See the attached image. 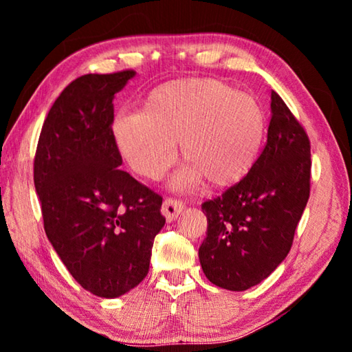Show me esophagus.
<instances>
[{
	"label": "esophagus",
	"mask_w": 352,
	"mask_h": 352,
	"mask_svg": "<svg viewBox=\"0 0 352 352\" xmlns=\"http://www.w3.org/2000/svg\"><path fill=\"white\" fill-rule=\"evenodd\" d=\"M184 204L182 200H177V199H172L168 197L163 201V206H162V212L163 216L166 217L168 222H172V220H175L178 214L183 211Z\"/></svg>",
	"instance_id": "34e87169"
}]
</instances>
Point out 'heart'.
I'll return each instance as SVG.
<instances>
[{"label": "heart", "instance_id": "heart-1", "mask_svg": "<svg viewBox=\"0 0 352 352\" xmlns=\"http://www.w3.org/2000/svg\"><path fill=\"white\" fill-rule=\"evenodd\" d=\"M113 135L136 174L158 180L177 160L190 164L175 178L194 186L201 175L226 186L252 169L265 138V113L250 94L214 79L170 82L148 94L144 111H121Z\"/></svg>", "mask_w": 352, "mask_h": 352}]
</instances>
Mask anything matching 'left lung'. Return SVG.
Returning <instances> with one entry per match:
<instances>
[{
  "instance_id": "8db88e82",
  "label": "left lung",
  "mask_w": 352,
  "mask_h": 352,
  "mask_svg": "<svg viewBox=\"0 0 352 352\" xmlns=\"http://www.w3.org/2000/svg\"><path fill=\"white\" fill-rule=\"evenodd\" d=\"M267 144L248 174L201 204L208 219L199 259L219 287L242 292L285 259L311 192V141L276 91H272Z\"/></svg>"
}]
</instances>
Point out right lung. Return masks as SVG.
Instances as JSON below:
<instances>
[{
	"label": "right lung",
	"instance_id": "add662e5",
	"mask_svg": "<svg viewBox=\"0 0 352 352\" xmlns=\"http://www.w3.org/2000/svg\"><path fill=\"white\" fill-rule=\"evenodd\" d=\"M136 73L77 77L52 104L34 158L45 233L83 289L127 294L146 278L163 197L119 169L113 99Z\"/></svg>",
	"mask_w": 352,
	"mask_h": 352
}]
</instances>
